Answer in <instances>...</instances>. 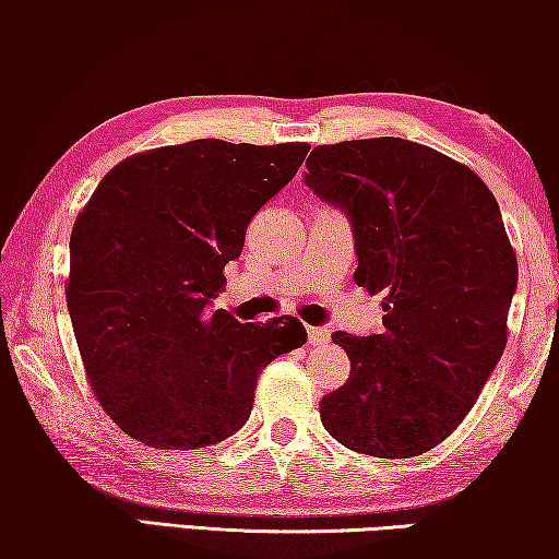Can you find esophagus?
Segmentation results:
<instances>
[{"mask_svg": "<svg viewBox=\"0 0 559 559\" xmlns=\"http://www.w3.org/2000/svg\"><path fill=\"white\" fill-rule=\"evenodd\" d=\"M331 338V333L325 328H308V346H323Z\"/></svg>", "mask_w": 559, "mask_h": 559, "instance_id": "1", "label": "esophagus"}]
</instances>
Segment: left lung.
I'll return each mask as SVG.
<instances>
[{
    "instance_id": "1",
    "label": "left lung",
    "mask_w": 559,
    "mask_h": 559,
    "mask_svg": "<svg viewBox=\"0 0 559 559\" xmlns=\"http://www.w3.org/2000/svg\"><path fill=\"white\" fill-rule=\"evenodd\" d=\"M305 167V186L350 221L356 285L384 295V331L333 333L350 373L320 419L356 453H425L507 348L519 270L499 203L471 167L400 136L323 144Z\"/></svg>"
}]
</instances>
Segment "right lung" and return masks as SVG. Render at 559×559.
<instances>
[{"instance_id":"1","label":"right lung","mask_w":559,"mask_h":559,"mask_svg":"<svg viewBox=\"0 0 559 559\" xmlns=\"http://www.w3.org/2000/svg\"><path fill=\"white\" fill-rule=\"evenodd\" d=\"M308 150L193 140L140 152L75 218L68 312L91 386L129 438L159 450L231 438L259 371L308 341L297 318L243 325L211 310L249 221Z\"/></svg>"}]
</instances>
